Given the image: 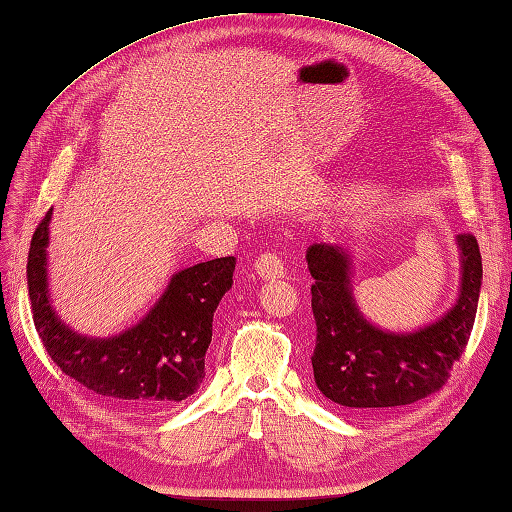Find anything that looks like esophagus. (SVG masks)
Instances as JSON below:
<instances>
[{
  "label": "esophagus",
  "mask_w": 512,
  "mask_h": 512,
  "mask_svg": "<svg viewBox=\"0 0 512 512\" xmlns=\"http://www.w3.org/2000/svg\"><path fill=\"white\" fill-rule=\"evenodd\" d=\"M255 273L266 281L281 279V277H284V264H281V259L277 257V253H264V255L257 257Z\"/></svg>",
  "instance_id": "34e87169"
}]
</instances>
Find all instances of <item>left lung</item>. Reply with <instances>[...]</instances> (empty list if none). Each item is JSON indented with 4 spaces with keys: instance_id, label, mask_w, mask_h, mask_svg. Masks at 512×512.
I'll list each match as a JSON object with an SVG mask.
<instances>
[{
    "instance_id": "1",
    "label": "left lung",
    "mask_w": 512,
    "mask_h": 512,
    "mask_svg": "<svg viewBox=\"0 0 512 512\" xmlns=\"http://www.w3.org/2000/svg\"><path fill=\"white\" fill-rule=\"evenodd\" d=\"M460 248V295L444 317L413 332H387L369 323L352 295V253L339 244H312L306 262L312 284L317 345L314 383L336 405L354 413L411 405L447 383L475 323L482 288V255L471 233Z\"/></svg>"
}]
</instances>
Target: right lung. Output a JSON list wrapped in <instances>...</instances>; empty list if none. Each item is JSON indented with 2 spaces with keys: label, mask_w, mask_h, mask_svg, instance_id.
<instances>
[{
  "label": "right lung",
  "mask_w": 512,
  "mask_h": 512,
  "mask_svg": "<svg viewBox=\"0 0 512 512\" xmlns=\"http://www.w3.org/2000/svg\"><path fill=\"white\" fill-rule=\"evenodd\" d=\"M52 209L39 222L28 250L32 319L46 352L65 376L103 400L132 411H162L198 391L213 336V312L233 286L235 257L184 268L147 317L110 339L81 336L61 323L48 292Z\"/></svg>",
  "instance_id": "1"
}]
</instances>
